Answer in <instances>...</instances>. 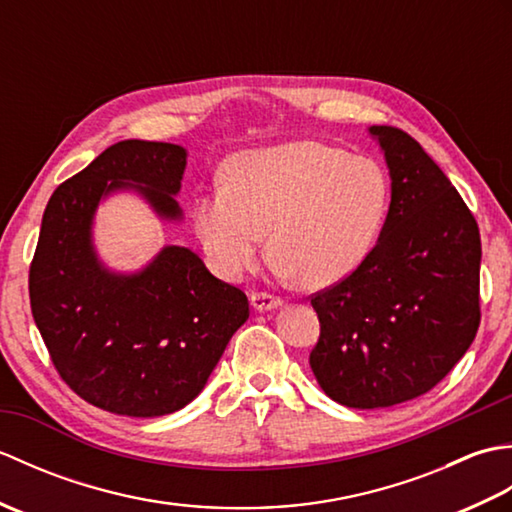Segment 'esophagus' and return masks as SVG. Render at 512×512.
Segmentation results:
<instances>
[{
	"label": "esophagus",
	"instance_id": "esophagus-1",
	"mask_svg": "<svg viewBox=\"0 0 512 512\" xmlns=\"http://www.w3.org/2000/svg\"><path fill=\"white\" fill-rule=\"evenodd\" d=\"M281 303L284 301L275 295H268V292H253V295H250V306H253L257 312L275 310L281 306Z\"/></svg>",
	"mask_w": 512,
	"mask_h": 512
}]
</instances>
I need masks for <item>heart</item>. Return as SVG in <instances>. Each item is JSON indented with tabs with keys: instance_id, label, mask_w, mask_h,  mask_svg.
<instances>
[{
	"instance_id": "obj_1",
	"label": "heart",
	"mask_w": 512,
	"mask_h": 512,
	"mask_svg": "<svg viewBox=\"0 0 512 512\" xmlns=\"http://www.w3.org/2000/svg\"><path fill=\"white\" fill-rule=\"evenodd\" d=\"M389 182L367 156L295 140L228 160L224 189L195 202L193 222L217 273L239 279L262 257L306 288H328L363 264L383 226Z\"/></svg>"
}]
</instances>
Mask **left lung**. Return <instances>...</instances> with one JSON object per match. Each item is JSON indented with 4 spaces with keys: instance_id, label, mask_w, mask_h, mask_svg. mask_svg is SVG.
<instances>
[{
    "instance_id": "left-lung-1",
    "label": "left lung",
    "mask_w": 512,
    "mask_h": 512,
    "mask_svg": "<svg viewBox=\"0 0 512 512\" xmlns=\"http://www.w3.org/2000/svg\"><path fill=\"white\" fill-rule=\"evenodd\" d=\"M391 202L363 264L310 299V367L332 400L380 409L436 387L480 328V228L451 180L398 127H369Z\"/></svg>"
}]
</instances>
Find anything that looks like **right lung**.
<instances>
[{
    "mask_svg": "<svg viewBox=\"0 0 512 512\" xmlns=\"http://www.w3.org/2000/svg\"><path fill=\"white\" fill-rule=\"evenodd\" d=\"M187 149L123 140L59 184L43 211L30 264V308L59 376L90 405L156 418L200 394L248 299L184 246H165L132 275L105 268L92 244L99 202L136 191L162 220L176 198Z\"/></svg>",
    "mask_w": 512,
    "mask_h": 512,
    "instance_id": "add662e5",
    "label": "right lung"
}]
</instances>
